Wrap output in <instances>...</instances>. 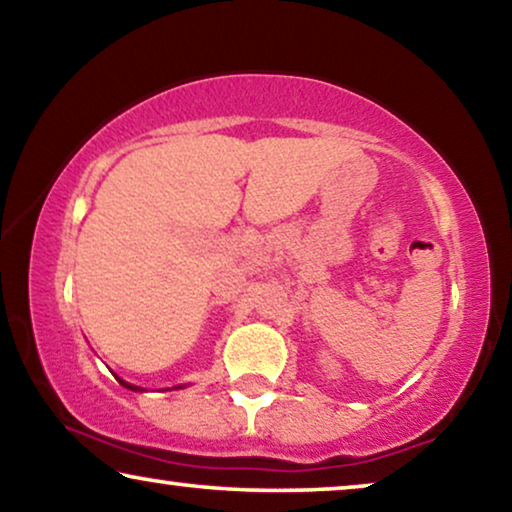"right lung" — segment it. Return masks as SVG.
I'll use <instances>...</instances> for the list:
<instances>
[{
	"label": "right lung",
	"instance_id": "1",
	"mask_svg": "<svg viewBox=\"0 0 512 512\" xmlns=\"http://www.w3.org/2000/svg\"><path fill=\"white\" fill-rule=\"evenodd\" d=\"M120 380V378H118ZM120 385H125L127 387V390H134V392H141L139 390V387H134V385H129V383H125V380H120Z\"/></svg>",
	"mask_w": 512,
	"mask_h": 512
}]
</instances>
